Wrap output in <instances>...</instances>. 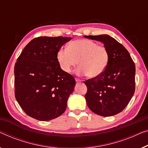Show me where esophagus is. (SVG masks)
I'll return each instance as SVG.
<instances>
[{
	"label": "esophagus",
	"instance_id": "34e87169",
	"mask_svg": "<svg viewBox=\"0 0 148 148\" xmlns=\"http://www.w3.org/2000/svg\"><path fill=\"white\" fill-rule=\"evenodd\" d=\"M75 81H76V82H81L82 80H81V79H79L78 78H75Z\"/></svg>",
	"mask_w": 148,
	"mask_h": 148
}]
</instances>
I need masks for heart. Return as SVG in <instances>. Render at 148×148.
<instances>
[{
    "instance_id": "b5f03b06",
    "label": "heart",
    "mask_w": 148,
    "mask_h": 148,
    "mask_svg": "<svg viewBox=\"0 0 148 148\" xmlns=\"http://www.w3.org/2000/svg\"><path fill=\"white\" fill-rule=\"evenodd\" d=\"M57 60L61 69L70 73L79 63L76 70L79 75L95 78L100 76L108 67L110 54L104 46L88 39L75 40L67 47H61L57 52Z\"/></svg>"
}]
</instances>
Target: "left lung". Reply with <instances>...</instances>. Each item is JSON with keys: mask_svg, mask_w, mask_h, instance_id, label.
I'll return each mask as SVG.
<instances>
[{"mask_svg": "<svg viewBox=\"0 0 148 148\" xmlns=\"http://www.w3.org/2000/svg\"><path fill=\"white\" fill-rule=\"evenodd\" d=\"M104 44L110 54L106 71L97 77L84 81L87 87L85 99L93 113L112 116L123 111L135 91L136 66L127 49L108 35L84 36Z\"/></svg>", "mask_w": 148, "mask_h": 148, "instance_id": "left-lung-1", "label": "left lung"}]
</instances>
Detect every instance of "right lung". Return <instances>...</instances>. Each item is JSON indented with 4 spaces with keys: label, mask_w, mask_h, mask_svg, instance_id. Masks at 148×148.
Returning a JSON list of instances; mask_svg holds the SVG:
<instances>
[{
    "label": "right lung",
    "mask_w": 148,
    "mask_h": 148,
    "mask_svg": "<svg viewBox=\"0 0 148 148\" xmlns=\"http://www.w3.org/2000/svg\"><path fill=\"white\" fill-rule=\"evenodd\" d=\"M71 37H39L28 43L14 65V95L29 116L40 121L59 117L75 85L61 69L57 52Z\"/></svg>",
    "instance_id": "obj_1"
}]
</instances>
